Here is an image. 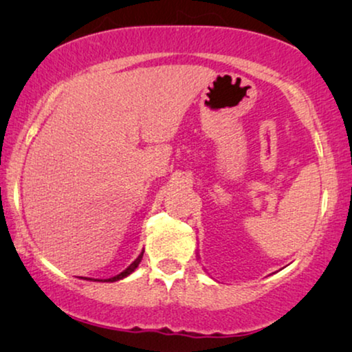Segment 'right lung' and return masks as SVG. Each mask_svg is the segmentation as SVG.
Masks as SVG:
<instances>
[{
	"label": "right lung",
	"instance_id": "add662e5",
	"mask_svg": "<svg viewBox=\"0 0 352 352\" xmlns=\"http://www.w3.org/2000/svg\"><path fill=\"white\" fill-rule=\"evenodd\" d=\"M142 254H144V252L139 254V256L134 259V261L129 264V266L124 269L123 272H120L118 276H115V277H110V278H96V282H117V280H122V278H124V277H128L129 274H133L134 272V269H136L138 266H139V263H141V259H142ZM86 280H94V278H86Z\"/></svg>",
	"mask_w": 352,
	"mask_h": 352
}]
</instances>
